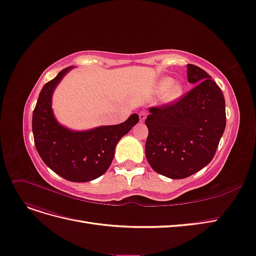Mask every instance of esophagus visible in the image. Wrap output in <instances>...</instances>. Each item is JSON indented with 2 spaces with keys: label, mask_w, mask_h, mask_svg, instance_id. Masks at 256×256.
<instances>
[{
  "label": "esophagus",
  "mask_w": 256,
  "mask_h": 256,
  "mask_svg": "<svg viewBox=\"0 0 256 256\" xmlns=\"http://www.w3.org/2000/svg\"><path fill=\"white\" fill-rule=\"evenodd\" d=\"M138 116H140V122H144L147 118V113L146 112H140L138 114Z\"/></svg>",
  "instance_id": "34e87169"
}]
</instances>
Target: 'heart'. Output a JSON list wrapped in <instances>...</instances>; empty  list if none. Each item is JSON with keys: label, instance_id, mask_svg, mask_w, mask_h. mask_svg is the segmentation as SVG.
<instances>
[{"label": "heart", "instance_id": "b5f03b06", "mask_svg": "<svg viewBox=\"0 0 256 256\" xmlns=\"http://www.w3.org/2000/svg\"><path fill=\"white\" fill-rule=\"evenodd\" d=\"M158 90L161 92H165L168 90L166 95L167 102L177 100L183 93V86L180 84H174V79L170 77H165L161 79L158 82Z\"/></svg>", "mask_w": 256, "mask_h": 256}]
</instances>
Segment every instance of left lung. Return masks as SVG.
I'll use <instances>...</instances> for the list:
<instances>
[{"instance_id": "left-lung-1", "label": "left lung", "mask_w": 256, "mask_h": 256, "mask_svg": "<svg viewBox=\"0 0 256 256\" xmlns=\"http://www.w3.org/2000/svg\"><path fill=\"white\" fill-rule=\"evenodd\" d=\"M190 91L170 104L149 108L145 124V154L158 174L188 178L215 156L226 128V102L217 84L204 70L188 64Z\"/></svg>"}]
</instances>
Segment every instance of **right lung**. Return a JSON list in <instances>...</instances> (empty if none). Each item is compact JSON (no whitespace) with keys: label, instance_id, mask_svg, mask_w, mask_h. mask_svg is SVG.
Segmentation results:
<instances>
[{"label":"right lung","instance_id":"add662e5","mask_svg":"<svg viewBox=\"0 0 256 256\" xmlns=\"http://www.w3.org/2000/svg\"><path fill=\"white\" fill-rule=\"evenodd\" d=\"M71 68H64L43 86L32 112V134L39 156L52 172L68 181L88 182L107 172L116 144L138 122V116L134 113L122 124L86 131L60 125L52 113V96Z\"/></svg>","mask_w":256,"mask_h":256}]
</instances>
